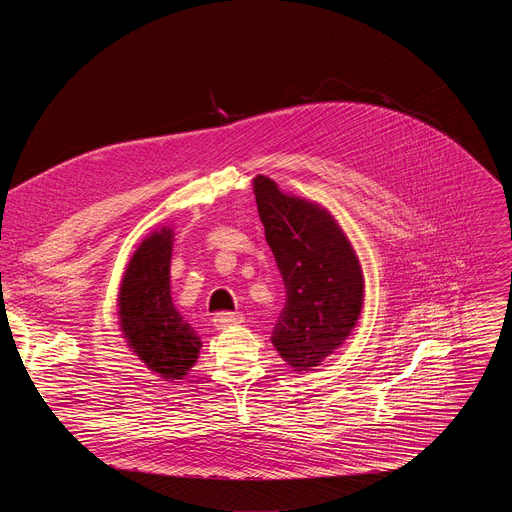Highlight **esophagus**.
Wrapping results in <instances>:
<instances>
[{
	"instance_id": "obj_1",
	"label": "esophagus",
	"mask_w": 512,
	"mask_h": 512,
	"mask_svg": "<svg viewBox=\"0 0 512 512\" xmlns=\"http://www.w3.org/2000/svg\"><path fill=\"white\" fill-rule=\"evenodd\" d=\"M212 322H214V326H216L218 330H225V328H229V326L241 324V316H239V314H231V312H218V314H214Z\"/></svg>"
}]
</instances>
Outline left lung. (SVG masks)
<instances>
[{
    "label": "left lung",
    "mask_w": 512,
    "mask_h": 512,
    "mask_svg": "<svg viewBox=\"0 0 512 512\" xmlns=\"http://www.w3.org/2000/svg\"><path fill=\"white\" fill-rule=\"evenodd\" d=\"M253 184L287 296L271 342L291 369L312 371L350 336L360 316V263L326 208L283 194L265 176Z\"/></svg>",
    "instance_id": "left-lung-1"
}]
</instances>
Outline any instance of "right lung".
I'll return each mask as SVG.
<instances>
[{"mask_svg": "<svg viewBox=\"0 0 512 512\" xmlns=\"http://www.w3.org/2000/svg\"><path fill=\"white\" fill-rule=\"evenodd\" d=\"M172 237V229H162L137 247L121 279L117 304L127 344L166 381L184 379L202 346L172 304Z\"/></svg>", "mask_w": 512, "mask_h": 512, "instance_id": "obj_1", "label": "right lung"}]
</instances>
